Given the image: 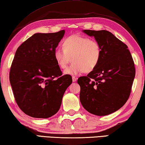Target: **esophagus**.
Wrapping results in <instances>:
<instances>
[{"label":"esophagus","mask_w":145,"mask_h":145,"mask_svg":"<svg viewBox=\"0 0 145 145\" xmlns=\"http://www.w3.org/2000/svg\"><path fill=\"white\" fill-rule=\"evenodd\" d=\"M77 77H74V76L72 77V81H73V82H75V81H77Z\"/></svg>","instance_id":"obj_1"}]
</instances>
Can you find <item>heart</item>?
I'll list each match as a JSON object with an SVG mask.
<instances>
[{"mask_svg": "<svg viewBox=\"0 0 145 145\" xmlns=\"http://www.w3.org/2000/svg\"><path fill=\"white\" fill-rule=\"evenodd\" d=\"M62 47L54 51V59L60 68L65 69L73 60V63L65 73L77 75L90 72L98 66L101 59V48L99 43L89 38L72 35L64 39Z\"/></svg>", "mask_w": 145, "mask_h": 145, "instance_id": "b5f03b06", "label": "heart"}]
</instances>
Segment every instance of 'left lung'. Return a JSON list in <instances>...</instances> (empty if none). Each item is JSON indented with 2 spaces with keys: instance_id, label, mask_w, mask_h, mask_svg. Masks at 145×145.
I'll return each instance as SVG.
<instances>
[{
  "instance_id": "1",
  "label": "left lung",
  "mask_w": 145,
  "mask_h": 145,
  "mask_svg": "<svg viewBox=\"0 0 145 145\" xmlns=\"http://www.w3.org/2000/svg\"><path fill=\"white\" fill-rule=\"evenodd\" d=\"M101 48L98 66L80 77V101L90 113L105 116L118 111L128 100L135 78L134 62L128 46L105 30H83Z\"/></svg>"
}]
</instances>
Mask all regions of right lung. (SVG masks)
<instances>
[{
	"mask_svg": "<svg viewBox=\"0 0 145 145\" xmlns=\"http://www.w3.org/2000/svg\"><path fill=\"white\" fill-rule=\"evenodd\" d=\"M65 31L36 33L17 48L10 72V82L19 108L31 117L47 118L59 111L63 95L72 83L62 76L54 51Z\"/></svg>",
	"mask_w": 145,
	"mask_h": 145,
	"instance_id": "right-lung-1",
	"label": "right lung"
}]
</instances>
